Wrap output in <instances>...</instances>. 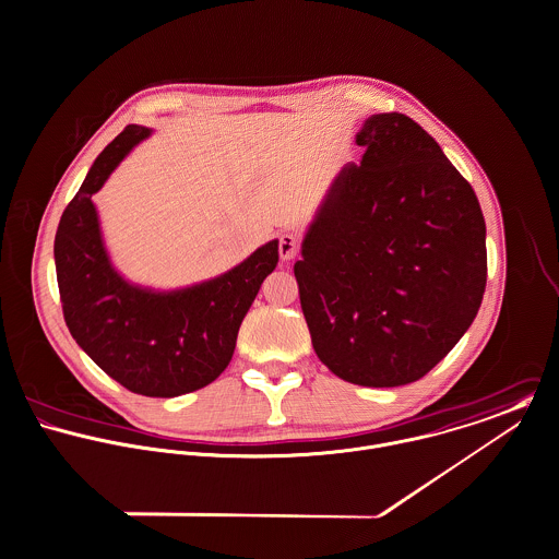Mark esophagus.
I'll return each instance as SVG.
<instances>
[{
	"mask_svg": "<svg viewBox=\"0 0 559 559\" xmlns=\"http://www.w3.org/2000/svg\"><path fill=\"white\" fill-rule=\"evenodd\" d=\"M298 252H300V239H298V235H294V233H283V235L278 237V254H281V259H283V261H292V259H296Z\"/></svg>",
	"mask_w": 559,
	"mask_h": 559,
	"instance_id": "obj_1",
	"label": "esophagus"
}]
</instances>
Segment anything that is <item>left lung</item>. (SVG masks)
Wrapping results in <instances>:
<instances>
[{"mask_svg":"<svg viewBox=\"0 0 559 559\" xmlns=\"http://www.w3.org/2000/svg\"><path fill=\"white\" fill-rule=\"evenodd\" d=\"M302 241L294 274L320 360L345 382L424 378L473 324L486 223L468 181L404 114H373Z\"/></svg>","mask_w":559,"mask_h":559,"instance_id":"1","label":"left lung"}]
</instances>
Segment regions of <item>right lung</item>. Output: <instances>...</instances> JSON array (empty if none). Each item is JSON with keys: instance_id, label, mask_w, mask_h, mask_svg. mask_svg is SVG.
<instances>
[{"instance_id": "obj_1", "label": "right lung", "mask_w": 559, "mask_h": 559, "mask_svg": "<svg viewBox=\"0 0 559 559\" xmlns=\"http://www.w3.org/2000/svg\"><path fill=\"white\" fill-rule=\"evenodd\" d=\"M148 135L151 129L129 124L102 151L60 218L53 257L64 322L78 345L131 393L177 397L207 386L230 362L241 320L278 263V239L183 289L129 283L112 265L93 194Z\"/></svg>"}]
</instances>
